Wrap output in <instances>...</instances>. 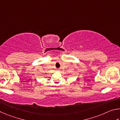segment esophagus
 Here are the masks:
<instances>
[{
	"label": "esophagus",
	"instance_id": "1",
	"mask_svg": "<svg viewBox=\"0 0 120 120\" xmlns=\"http://www.w3.org/2000/svg\"><path fill=\"white\" fill-rule=\"evenodd\" d=\"M57 71H60V70H59V69H57Z\"/></svg>",
	"mask_w": 120,
	"mask_h": 120
}]
</instances>
